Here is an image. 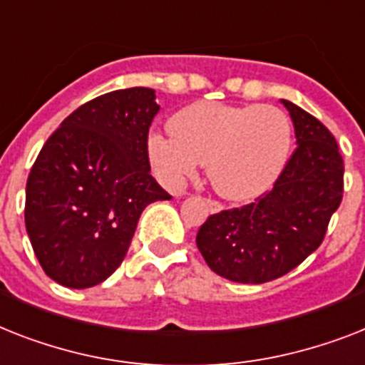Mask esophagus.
Here are the masks:
<instances>
[{"label":"esophagus","mask_w":365,"mask_h":365,"mask_svg":"<svg viewBox=\"0 0 365 365\" xmlns=\"http://www.w3.org/2000/svg\"><path fill=\"white\" fill-rule=\"evenodd\" d=\"M208 206H210V212H212V213L221 212V204H219V202H213V200H210Z\"/></svg>","instance_id":"34e87169"}]
</instances>
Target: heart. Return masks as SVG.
<instances>
[{
  "label": "heart",
  "mask_w": 365,
  "mask_h": 365,
  "mask_svg": "<svg viewBox=\"0 0 365 365\" xmlns=\"http://www.w3.org/2000/svg\"><path fill=\"white\" fill-rule=\"evenodd\" d=\"M170 135L148 138L161 180L178 185L206 165L212 187L227 200L264 195L283 173L292 146L289 115L269 105H223L200 101L173 115Z\"/></svg>",
  "instance_id": "b5f03b06"
}]
</instances>
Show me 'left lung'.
Segmentation results:
<instances>
[{
    "mask_svg": "<svg viewBox=\"0 0 365 365\" xmlns=\"http://www.w3.org/2000/svg\"><path fill=\"white\" fill-rule=\"evenodd\" d=\"M294 125L296 150L264 197L210 215L197 247L217 275L260 285L277 279L321 245L343 197V159L321 121L281 99Z\"/></svg>",
    "mask_w": 365,
    "mask_h": 365,
    "instance_id": "8db88e82",
    "label": "left lung"
}]
</instances>
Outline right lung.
Masks as SVG:
<instances>
[{
  "label": "right lung",
  "instance_id": "1",
  "mask_svg": "<svg viewBox=\"0 0 365 365\" xmlns=\"http://www.w3.org/2000/svg\"><path fill=\"white\" fill-rule=\"evenodd\" d=\"M155 90L97 97L61 121L26 185V230L50 279L88 289L125 259L142 210L170 200L150 174L148 131Z\"/></svg>",
  "mask_w": 365,
  "mask_h": 365
}]
</instances>
